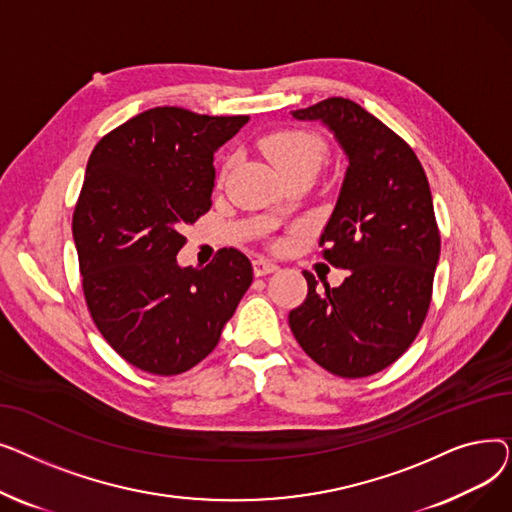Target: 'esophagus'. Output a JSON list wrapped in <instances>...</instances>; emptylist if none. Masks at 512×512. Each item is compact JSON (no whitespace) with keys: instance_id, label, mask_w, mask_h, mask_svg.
Listing matches in <instances>:
<instances>
[{"instance_id":"obj_1","label":"esophagus","mask_w":512,"mask_h":512,"mask_svg":"<svg viewBox=\"0 0 512 512\" xmlns=\"http://www.w3.org/2000/svg\"><path fill=\"white\" fill-rule=\"evenodd\" d=\"M253 270H255V276H267V274L278 272L280 267H278V263H274L272 259L257 257V259L253 261Z\"/></svg>"}]
</instances>
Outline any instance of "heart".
<instances>
[{"mask_svg":"<svg viewBox=\"0 0 512 512\" xmlns=\"http://www.w3.org/2000/svg\"><path fill=\"white\" fill-rule=\"evenodd\" d=\"M263 149L284 176L299 170L315 172L326 155L324 139L303 128H284L267 134Z\"/></svg>","mask_w":512,"mask_h":512,"instance_id":"b5f03b06","label":"heart"}]
</instances>
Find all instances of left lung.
I'll list each match as a JSON object with an SVG mask.
<instances>
[{
    "instance_id": "8db88e82",
    "label": "left lung",
    "mask_w": 512,
    "mask_h": 512,
    "mask_svg": "<svg viewBox=\"0 0 512 512\" xmlns=\"http://www.w3.org/2000/svg\"><path fill=\"white\" fill-rule=\"evenodd\" d=\"M297 120H321L348 157L321 255L348 270L338 288H317L288 313L303 351L340 378H367L392 365L417 338L440 259L432 191L415 151L351 99L330 97Z\"/></svg>"
}]
</instances>
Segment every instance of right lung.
<instances>
[{
	"label": "right lung",
	"instance_id": "add662e5",
	"mask_svg": "<svg viewBox=\"0 0 512 512\" xmlns=\"http://www.w3.org/2000/svg\"><path fill=\"white\" fill-rule=\"evenodd\" d=\"M249 116L153 107L95 145L72 215L83 292L97 330L141 371L178 375L220 342L253 282L238 249L180 267L184 226L211 207L213 155Z\"/></svg>",
	"mask_w": 512,
	"mask_h": 512
}]
</instances>
